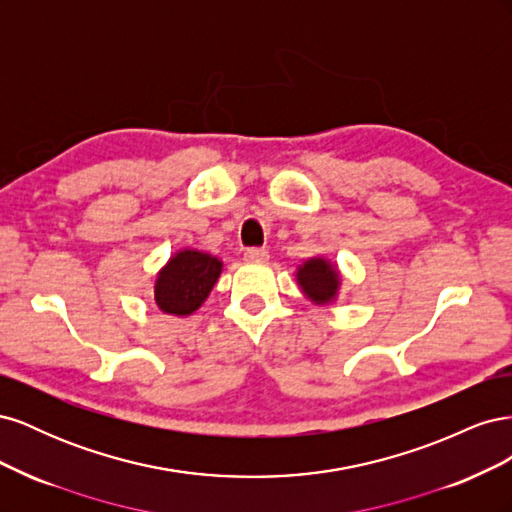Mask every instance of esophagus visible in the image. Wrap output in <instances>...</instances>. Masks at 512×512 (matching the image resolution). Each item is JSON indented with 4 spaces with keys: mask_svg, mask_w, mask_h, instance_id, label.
<instances>
[{
    "mask_svg": "<svg viewBox=\"0 0 512 512\" xmlns=\"http://www.w3.org/2000/svg\"><path fill=\"white\" fill-rule=\"evenodd\" d=\"M243 258L247 262H267L269 260V252L265 247H250V250H245Z\"/></svg>",
    "mask_w": 512,
    "mask_h": 512,
    "instance_id": "1",
    "label": "esophagus"
}]
</instances>
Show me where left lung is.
<instances>
[{
  "label": "left lung",
  "mask_w": 512,
  "mask_h": 512,
  "mask_svg": "<svg viewBox=\"0 0 512 512\" xmlns=\"http://www.w3.org/2000/svg\"><path fill=\"white\" fill-rule=\"evenodd\" d=\"M297 284L309 301L316 305H329L337 299L342 277L327 258H309L297 269Z\"/></svg>",
  "instance_id": "8db88e82"
}]
</instances>
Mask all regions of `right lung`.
I'll return each instance as SVG.
<instances>
[{
  "label": "right lung",
  "mask_w": 512,
  "mask_h": 512,
  "mask_svg": "<svg viewBox=\"0 0 512 512\" xmlns=\"http://www.w3.org/2000/svg\"><path fill=\"white\" fill-rule=\"evenodd\" d=\"M220 273L222 260L198 250H181L156 277V305L164 314L190 316L205 303Z\"/></svg>",
  "instance_id": "right-lung-1"
}]
</instances>
